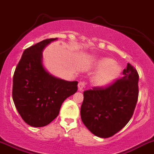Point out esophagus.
Segmentation results:
<instances>
[{"label":"esophagus","mask_w":154,"mask_h":154,"mask_svg":"<svg viewBox=\"0 0 154 154\" xmlns=\"http://www.w3.org/2000/svg\"><path fill=\"white\" fill-rule=\"evenodd\" d=\"M86 85V83L84 81H80L78 84V90L80 91H83L84 88L85 87Z\"/></svg>","instance_id":"esophagus-1"}]
</instances>
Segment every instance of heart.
I'll return each instance as SVG.
<instances>
[{
    "label": "heart",
    "mask_w": 154,
    "mask_h": 154,
    "mask_svg": "<svg viewBox=\"0 0 154 154\" xmlns=\"http://www.w3.org/2000/svg\"><path fill=\"white\" fill-rule=\"evenodd\" d=\"M95 68L97 71L92 78L93 84L98 87H104L114 81L121 73L119 64L110 58H102L97 61Z\"/></svg>",
    "instance_id": "heart-1"
}]
</instances>
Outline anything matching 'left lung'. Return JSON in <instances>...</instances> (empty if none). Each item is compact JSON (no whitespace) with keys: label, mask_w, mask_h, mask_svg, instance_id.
<instances>
[{"label":"left lung","mask_w":154,"mask_h":154,"mask_svg":"<svg viewBox=\"0 0 154 154\" xmlns=\"http://www.w3.org/2000/svg\"><path fill=\"white\" fill-rule=\"evenodd\" d=\"M139 75L131 64L123 77L104 87L84 92L80 116L84 125L97 137H112L128 124L138 99Z\"/></svg>","instance_id":"obj_1"}]
</instances>
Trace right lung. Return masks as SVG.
Wrapping results in <instances>:
<instances>
[{"label":"right lung","mask_w":154,"mask_h":154,"mask_svg":"<svg viewBox=\"0 0 154 154\" xmlns=\"http://www.w3.org/2000/svg\"><path fill=\"white\" fill-rule=\"evenodd\" d=\"M55 38L25 49L13 78V100L21 118L32 127H43L59 114L63 102L77 91V81H66L48 74L42 65V51Z\"/></svg>","instance_id":"1"}]
</instances>
